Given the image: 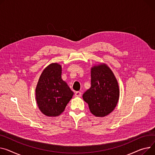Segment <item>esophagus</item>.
<instances>
[{"label":"esophagus","mask_w":155,"mask_h":155,"mask_svg":"<svg viewBox=\"0 0 155 155\" xmlns=\"http://www.w3.org/2000/svg\"><path fill=\"white\" fill-rule=\"evenodd\" d=\"M81 95V93L80 91H76L75 94V97H80Z\"/></svg>","instance_id":"1"}]
</instances>
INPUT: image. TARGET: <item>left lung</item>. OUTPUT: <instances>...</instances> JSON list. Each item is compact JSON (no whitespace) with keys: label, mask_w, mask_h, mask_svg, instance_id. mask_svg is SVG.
<instances>
[{"label":"left lung","mask_w":155,"mask_h":155,"mask_svg":"<svg viewBox=\"0 0 155 155\" xmlns=\"http://www.w3.org/2000/svg\"><path fill=\"white\" fill-rule=\"evenodd\" d=\"M120 97L118 81L110 68L100 63L91 68V87L83 95L90 112L104 117L113 111Z\"/></svg>","instance_id":"left-lung-1"}]
</instances>
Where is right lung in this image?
<instances>
[{
	"label": "right lung",
	"mask_w": 155,
	"mask_h": 155,
	"mask_svg": "<svg viewBox=\"0 0 155 155\" xmlns=\"http://www.w3.org/2000/svg\"><path fill=\"white\" fill-rule=\"evenodd\" d=\"M61 66L52 63L44 68L35 88V100L40 111L49 117L64 112L74 92L61 79Z\"/></svg>",
	"instance_id": "right-lung-1"
}]
</instances>
